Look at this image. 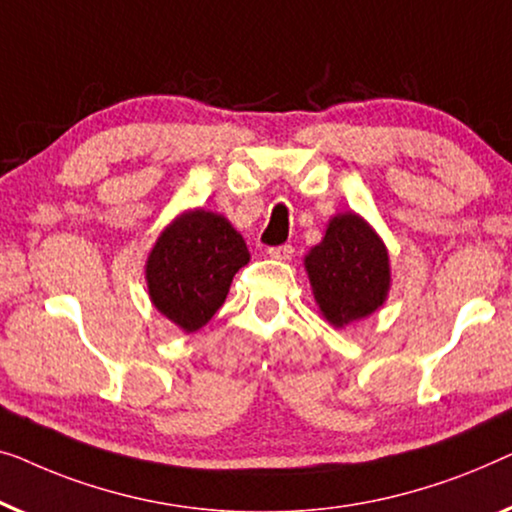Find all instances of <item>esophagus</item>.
Listing matches in <instances>:
<instances>
[{
  "label": "esophagus",
  "mask_w": 512,
  "mask_h": 512,
  "mask_svg": "<svg viewBox=\"0 0 512 512\" xmlns=\"http://www.w3.org/2000/svg\"><path fill=\"white\" fill-rule=\"evenodd\" d=\"M294 255V248L290 243H285V246H273L269 248V257L271 259H290Z\"/></svg>",
  "instance_id": "esophagus-1"
}]
</instances>
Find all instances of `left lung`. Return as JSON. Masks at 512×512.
Returning <instances> with one entry per match:
<instances>
[{
    "mask_svg": "<svg viewBox=\"0 0 512 512\" xmlns=\"http://www.w3.org/2000/svg\"><path fill=\"white\" fill-rule=\"evenodd\" d=\"M304 266L320 315L336 329L380 311L392 287L385 241L355 211L329 220L322 241L304 257Z\"/></svg>",
    "mask_w": 512,
    "mask_h": 512,
    "instance_id": "obj_1",
    "label": "left lung"
}]
</instances>
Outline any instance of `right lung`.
Listing matches in <instances>:
<instances>
[{"label": "right lung", "instance_id": "obj_1", "mask_svg": "<svg viewBox=\"0 0 512 512\" xmlns=\"http://www.w3.org/2000/svg\"><path fill=\"white\" fill-rule=\"evenodd\" d=\"M248 262L246 241L225 215L187 208L162 229L148 253L150 304L192 334L218 313L234 273Z\"/></svg>", "mask_w": 512, "mask_h": 512}]
</instances>
